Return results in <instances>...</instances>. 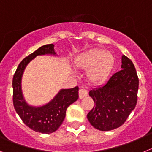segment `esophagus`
Returning a JSON list of instances; mask_svg holds the SVG:
<instances>
[{"instance_id": "obj_1", "label": "esophagus", "mask_w": 152, "mask_h": 152, "mask_svg": "<svg viewBox=\"0 0 152 152\" xmlns=\"http://www.w3.org/2000/svg\"><path fill=\"white\" fill-rule=\"evenodd\" d=\"M88 95V91L86 89H85L84 88H80L79 91V96L80 99L82 98H84L85 97H86Z\"/></svg>"}]
</instances>
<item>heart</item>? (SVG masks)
Masks as SVG:
<instances>
[{
    "label": "heart",
    "mask_w": 152,
    "mask_h": 152,
    "mask_svg": "<svg viewBox=\"0 0 152 152\" xmlns=\"http://www.w3.org/2000/svg\"><path fill=\"white\" fill-rule=\"evenodd\" d=\"M113 64V55L102 49H93L75 59V65L77 67L88 69V78L95 83H102L107 79Z\"/></svg>",
    "instance_id": "b5f03b06"
}]
</instances>
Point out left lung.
Returning a JSON list of instances; mask_svg holds the SVG:
<instances>
[{"label":"left lung","mask_w":152,"mask_h":152,"mask_svg":"<svg viewBox=\"0 0 152 152\" xmlns=\"http://www.w3.org/2000/svg\"><path fill=\"white\" fill-rule=\"evenodd\" d=\"M121 69L104 86L90 90L95 105L87 114L93 127L102 131L117 129L125 123L137 103L139 78L129 57H122Z\"/></svg>","instance_id":"8db88e82"}]
</instances>
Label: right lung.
I'll list each match as a JSON object with an SVG mask.
<instances>
[{
  "mask_svg": "<svg viewBox=\"0 0 152 152\" xmlns=\"http://www.w3.org/2000/svg\"><path fill=\"white\" fill-rule=\"evenodd\" d=\"M43 54H55L54 45L42 46L19 64L13 78V102L16 113L27 126L35 132L48 134L57 130L62 124L67 107L79 98V87L61 89L51 102L40 107L27 104L21 91L22 75L30 61Z\"/></svg>",
  "mask_w": 152,
  "mask_h": 152,
  "instance_id": "obj_1",
  "label": "right lung"
}]
</instances>
